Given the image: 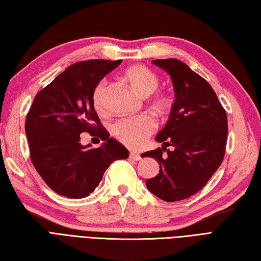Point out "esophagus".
Listing matches in <instances>:
<instances>
[{
    "instance_id": "1",
    "label": "esophagus",
    "mask_w": 261,
    "mask_h": 261,
    "mask_svg": "<svg viewBox=\"0 0 261 261\" xmlns=\"http://www.w3.org/2000/svg\"><path fill=\"white\" fill-rule=\"evenodd\" d=\"M129 157L132 158V160H134V161H136V162L142 160V156H141V154H139V152H137V151H130Z\"/></svg>"
}]
</instances>
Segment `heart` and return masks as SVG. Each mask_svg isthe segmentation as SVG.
Instances as JSON below:
<instances>
[{
    "mask_svg": "<svg viewBox=\"0 0 261 261\" xmlns=\"http://www.w3.org/2000/svg\"><path fill=\"white\" fill-rule=\"evenodd\" d=\"M124 80L138 95L148 97L160 86L158 76L144 65H135L127 68L124 73ZM107 91V81H99L93 91V105L97 112L104 109V101ZM152 106L157 111H164L167 107V98L163 95H157L152 99ZM157 128V122L149 115H141L129 118H123L112 126L113 135L120 143L130 148H141L147 143L148 138Z\"/></svg>",
    "mask_w": 261,
    "mask_h": 261,
    "instance_id": "obj_1",
    "label": "heart"
}]
</instances>
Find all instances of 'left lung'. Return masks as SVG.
<instances>
[{
    "mask_svg": "<svg viewBox=\"0 0 261 261\" xmlns=\"http://www.w3.org/2000/svg\"><path fill=\"white\" fill-rule=\"evenodd\" d=\"M171 77L176 94L166 126L156 141L164 146L146 151L160 164V174L146 180L148 190L165 201H178L206 186L225 156L227 114L209 83L175 59L154 60ZM173 145L174 149L167 147Z\"/></svg>",
    "mask_w": 261,
    "mask_h": 261,
    "instance_id": "left-lung-1",
    "label": "left lung"
}]
</instances>
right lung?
I'll use <instances>...</instances> for the list:
<instances>
[{
  "instance_id": "right-lung-1",
  "label": "right lung",
  "mask_w": 261,
  "mask_h": 261,
  "mask_svg": "<svg viewBox=\"0 0 261 261\" xmlns=\"http://www.w3.org/2000/svg\"><path fill=\"white\" fill-rule=\"evenodd\" d=\"M120 62H77L36 94L25 120L30 156L37 173L57 194L84 198L99 185L113 162L129 156L125 146L110 138L93 105L95 86ZM82 132L106 143L97 149L83 146Z\"/></svg>"
}]
</instances>
